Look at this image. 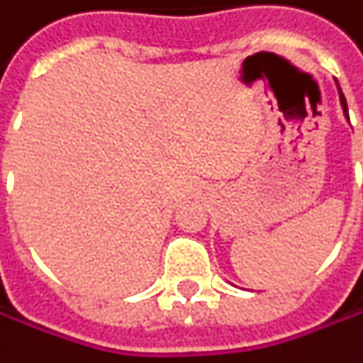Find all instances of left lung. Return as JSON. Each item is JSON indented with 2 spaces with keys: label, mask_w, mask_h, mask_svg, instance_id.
<instances>
[{
  "label": "left lung",
  "mask_w": 363,
  "mask_h": 363,
  "mask_svg": "<svg viewBox=\"0 0 363 363\" xmlns=\"http://www.w3.org/2000/svg\"><path fill=\"white\" fill-rule=\"evenodd\" d=\"M335 83H337V79H335ZM337 91H339V101H341V108H343V116L350 120V114H347V101H345V96H343V91H341L339 83H337Z\"/></svg>",
  "instance_id": "1"
}]
</instances>
